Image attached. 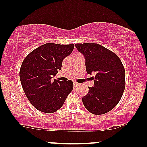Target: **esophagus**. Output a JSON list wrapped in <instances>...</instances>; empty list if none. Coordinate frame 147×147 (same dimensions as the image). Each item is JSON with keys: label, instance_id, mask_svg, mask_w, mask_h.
<instances>
[{"label": "esophagus", "instance_id": "1", "mask_svg": "<svg viewBox=\"0 0 147 147\" xmlns=\"http://www.w3.org/2000/svg\"><path fill=\"white\" fill-rule=\"evenodd\" d=\"M78 86V83H76V82H74V87H76Z\"/></svg>", "mask_w": 147, "mask_h": 147}]
</instances>
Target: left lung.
<instances>
[{
	"mask_svg": "<svg viewBox=\"0 0 147 147\" xmlns=\"http://www.w3.org/2000/svg\"><path fill=\"white\" fill-rule=\"evenodd\" d=\"M75 46L85 57L87 73L95 74L94 87H89L88 94L82 98L83 105L93 114L110 111L118 105L125 87L121 59L99 44L76 43Z\"/></svg>",
	"mask_w": 147,
	"mask_h": 147,
	"instance_id": "8db88e82",
	"label": "left lung"
}]
</instances>
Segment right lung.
Here are the masks:
<instances>
[{
	"label": "right lung",
	"mask_w": 147,
	"mask_h": 147,
	"mask_svg": "<svg viewBox=\"0 0 147 147\" xmlns=\"http://www.w3.org/2000/svg\"><path fill=\"white\" fill-rule=\"evenodd\" d=\"M74 48V44L46 43L33 50L23 61L20 71L22 86L31 105L39 111H57L73 90L71 80L63 82L53 78Z\"/></svg>",
	"instance_id": "obj_1"
}]
</instances>
